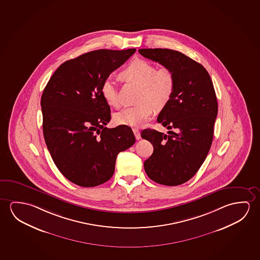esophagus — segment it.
<instances>
[{"mask_svg":"<svg viewBox=\"0 0 260 260\" xmlns=\"http://www.w3.org/2000/svg\"><path fill=\"white\" fill-rule=\"evenodd\" d=\"M132 131H133V133H134V135H135V138H136V140H140V138H141V137H140V131H139L138 128H133Z\"/></svg>","mask_w":260,"mask_h":260,"instance_id":"obj_1","label":"esophagus"}]
</instances>
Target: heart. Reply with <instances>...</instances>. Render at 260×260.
<instances>
[{
    "label": "heart",
    "mask_w": 260,
    "mask_h": 260,
    "mask_svg": "<svg viewBox=\"0 0 260 260\" xmlns=\"http://www.w3.org/2000/svg\"><path fill=\"white\" fill-rule=\"evenodd\" d=\"M120 78L140 85L137 101L139 104L127 107L117 112L114 120L119 125L128 127H141L148 121L154 112V107H164L171 99L176 87L174 73L166 67L157 68L143 59L133 60L120 72ZM102 94L106 103L113 106H120V99L113 78L109 76L104 79Z\"/></svg>",
    "instance_id": "obj_1"
}]
</instances>
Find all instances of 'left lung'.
Instances as JSON below:
<instances>
[{
	"instance_id": "1",
	"label": "left lung",
	"mask_w": 260,
	"mask_h": 260,
	"mask_svg": "<svg viewBox=\"0 0 260 260\" xmlns=\"http://www.w3.org/2000/svg\"><path fill=\"white\" fill-rule=\"evenodd\" d=\"M140 55L168 68L176 78L172 97L157 117L168 135L146 128L141 137L154 151L144 162L148 177L175 186L191 179L212 146L218 103L207 70L183 53L168 48H141Z\"/></svg>"
}]
</instances>
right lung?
Masks as SVG:
<instances>
[{
  "instance_id": "obj_1",
  "label": "right lung",
  "mask_w": 260,
  "mask_h": 260,
  "mask_svg": "<svg viewBox=\"0 0 260 260\" xmlns=\"http://www.w3.org/2000/svg\"><path fill=\"white\" fill-rule=\"evenodd\" d=\"M135 51L99 49L68 60L43 91L40 104L48 151L62 175L79 186L107 182L118 154L135 143L128 126L105 127L111 109L101 91L104 79Z\"/></svg>"
}]
</instances>
